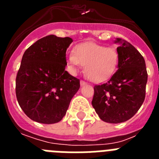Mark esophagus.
I'll use <instances>...</instances> for the list:
<instances>
[{"mask_svg":"<svg viewBox=\"0 0 159 159\" xmlns=\"http://www.w3.org/2000/svg\"><path fill=\"white\" fill-rule=\"evenodd\" d=\"M86 84H87V83L85 82V81L80 80V85H81V86H84V85H86Z\"/></svg>","mask_w":159,"mask_h":159,"instance_id":"esophagus-1","label":"esophagus"}]
</instances>
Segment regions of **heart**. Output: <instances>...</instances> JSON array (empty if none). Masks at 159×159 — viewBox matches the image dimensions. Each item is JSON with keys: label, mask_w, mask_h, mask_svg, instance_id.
<instances>
[{"label": "heart", "mask_w": 159, "mask_h": 159, "mask_svg": "<svg viewBox=\"0 0 159 159\" xmlns=\"http://www.w3.org/2000/svg\"><path fill=\"white\" fill-rule=\"evenodd\" d=\"M119 56L115 48L106 47L95 42H84L76 45L74 54L67 56V64L74 72L84 65V72L90 80L102 83L107 80L118 68Z\"/></svg>", "instance_id": "heart-1"}]
</instances>
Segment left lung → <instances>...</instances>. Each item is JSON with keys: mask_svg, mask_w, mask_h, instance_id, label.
<instances>
[{"mask_svg": "<svg viewBox=\"0 0 159 159\" xmlns=\"http://www.w3.org/2000/svg\"><path fill=\"white\" fill-rule=\"evenodd\" d=\"M118 43V70L107 83L95 85L92 104L102 121L120 123L127 121L139 111L145 99L147 72L139 52L121 38Z\"/></svg>", "mask_w": 159, "mask_h": 159, "instance_id": "8db88e82", "label": "left lung"}]
</instances>
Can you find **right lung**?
<instances>
[{
	"instance_id": "obj_1",
	"label": "right lung",
	"mask_w": 159,
	"mask_h": 159,
	"mask_svg": "<svg viewBox=\"0 0 159 159\" xmlns=\"http://www.w3.org/2000/svg\"><path fill=\"white\" fill-rule=\"evenodd\" d=\"M70 37H43L25 52L16 79L18 103L32 120L44 124L60 122L66 115L80 80L65 71Z\"/></svg>"
}]
</instances>
